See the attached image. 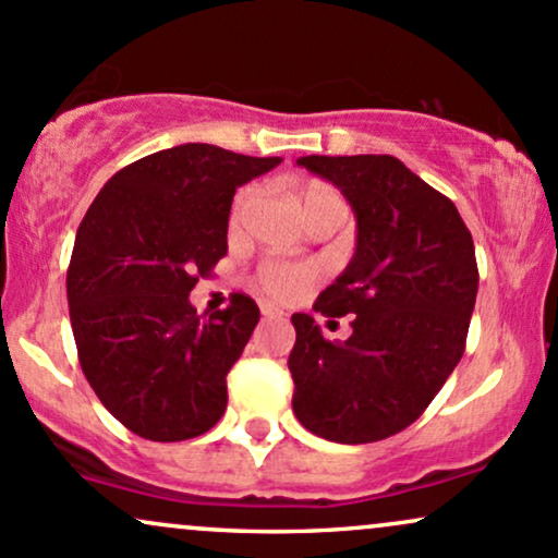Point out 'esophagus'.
<instances>
[{
	"instance_id": "1",
	"label": "esophagus",
	"mask_w": 558,
	"mask_h": 558,
	"mask_svg": "<svg viewBox=\"0 0 558 558\" xmlns=\"http://www.w3.org/2000/svg\"><path fill=\"white\" fill-rule=\"evenodd\" d=\"M259 310H262V317H283V310H278V306L275 304H270V301H262L259 304Z\"/></svg>"
}]
</instances>
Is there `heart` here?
Here are the masks:
<instances>
[{"instance_id":"obj_1","label":"heart","mask_w":558,"mask_h":558,"mask_svg":"<svg viewBox=\"0 0 558 558\" xmlns=\"http://www.w3.org/2000/svg\"><path fill=\"white\" fill-rule=\"evenodd\" d=\"M257 202V189H243L233 202V215L230 222L233 228H239L243 217L248 215V209ZM296 202L304 220H310L312 215L325 213V209H343V198L336 189L323 181H310L299 185ZM315 283V270L306 265H296V262H283V259H265L257 270V286L265 296L278 299V301H291L299 299L301 293Z\"/></svg>"}]
</instances>
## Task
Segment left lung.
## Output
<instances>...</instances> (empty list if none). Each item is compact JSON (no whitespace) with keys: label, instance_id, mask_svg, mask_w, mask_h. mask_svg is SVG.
Returning <instances> with one entry per match:
<instances>
[{"label":"left lung","instance_id":"left-lung-1","mask_svg":"<svg viewBox=\"0 0 558 558\" xmlns=\"http://www.w3.org/2000/svg\"><path fill=\"white\" fill-rule=\"evenodd\" d=\"M341 189L356 217V252L315 301L351 319L328 341L312 315H293L288 356L293 414L336 444H375L412 425L464 354L477 299L472 233L448 196L390 155L301 157Z\"/></svg>","mask_w":558,"mask_h":558}]
</instances>
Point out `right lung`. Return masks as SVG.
<instances>
[{
  "label": "right lung",
  "instance_id": "add662e5",
  "mask_svg": "<svg viewBox=\"0 0 558 558\" xmlns=\"http://www.w3.org/2000/svg\"><path fill=\"white\" fill-rule=\"evenodd\" d=\"M213 144H181L114 172L83 217L68 267L81 369L107 412L146 440L207 433L226 377L259 323L254 299L198 317L189 293L228 254L235 189L278 168Z\"/></svg>",
  "mask_w": 558,
  "mask_h": 558
}]
</instances>
